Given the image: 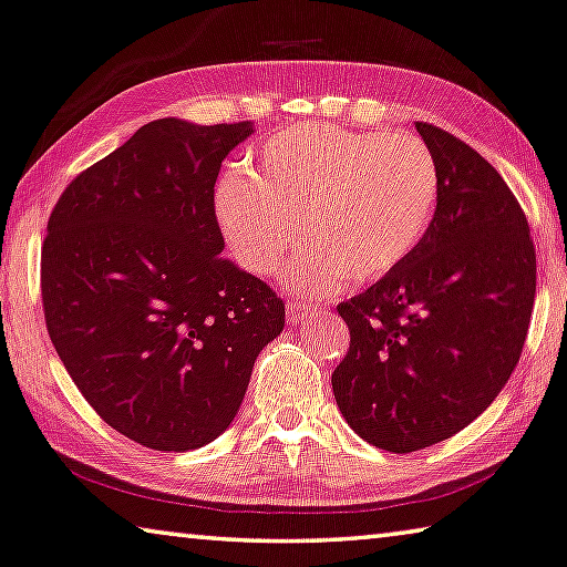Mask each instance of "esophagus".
I'll return each instance as SVG.
<instances>
[{
	"label": "esophagus",
	"instance_id": "esophagus-1",
	"mask_svg": "<svg viewBox=\"0 0 567 567\" xmlns=\"http://www.w3.org/2000/svg\"><path fill=\"white\" fill-rule=\"evenodd\" d=\"M313 309L306 301L301 299H291L289 303H286V317H289V323L291 327H296V323L303 321V317H309Z\"/></svg>",
	"mask_w": 567,
	"mask_h": 567
}]
</instances>
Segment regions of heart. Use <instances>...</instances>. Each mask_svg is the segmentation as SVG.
Instances as JSON below:
<instances>
[{
    "label": "heart",
    "mask_w": 567,
    "mask_h": 567,
    "mask_svg": "<svg viewBox=\"0 0 567 567\" xmlns=\"http://www.w3.org/2000/svg\"><path fill=\"white\" fill-rule=\"evenodd\" d=\"M440 168L420 137L389 130L296 125L258 147L250 171L216 188V218L246 271H276L296 240H311L284 271L299 291L327 293L349 276L379 281L410 258L432 226Z\"/></svg>",
    "instance_id": "obj_1"
}]
</instances>
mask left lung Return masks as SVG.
I'll list each match as a JSON object with an SVG mask.
<instances>
[{"label":"left lung","instance_id":"left-lung-1","mask_svg":"<svg viewBox=\"0 0 567 567\" xmlns=\"http://www.w3.org/2000/svg\"><path fill=\"white\" fill-rule=\"evenodd\" d=\"M440 168L432 226L406 261L339 303L351 344L333 369L361 440L406 454L477 420L519 361L535 303V248L513 190L444 130L416 123Z\"/></svg>","mask_w":567,"mask_h":567}]
</instances>
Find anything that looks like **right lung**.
I'll list each match as a JSON object with an SVG mask.
<instances>
[{"instance_id": "obj_1", "label": "right lung", "mask_w": 567, "mask_h": 567, "mask_svg": "<svg viewBox=\"0 0 567 567\" xmlns=\"http://www.w3.org/2000/svg\"><path fill=\"white\" fill-rule=\"evenodd\" d=\"M254 123L143 125L74 178L42 246L50 339L92 410L143 447L228 430L284 301L223 258L213 185Z\"/></svg>"}]
</instances>
